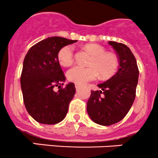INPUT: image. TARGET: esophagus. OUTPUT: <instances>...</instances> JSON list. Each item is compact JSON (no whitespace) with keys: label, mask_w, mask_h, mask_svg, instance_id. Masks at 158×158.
Returning a JSON list of instances; mask_svg holds the SVG:
<instances>
[{"label":"esophagus","mask_w":158,"mask_h":158,"mask_svg":"<svg viewBox=\"0 0 158 158\" xmlns=\"http://www.w3.org/2000/svg\"><path fill=\"white\" fill-rule=\"evenodd\" d=\"M75 87H76V90H79V88H80V85H79V84H78V83H76V84H75Z\"/></svg>","instance_id":"esophagus-1"}]
</instances>
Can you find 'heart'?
<instances>
[{
  "label": "heart",
  "mask_w": 158,
  "mask_h": 158,
  "mask_svg": "<svg viewBox=\"0 0 158 158\" xmlns=\"http://www.w3.org/2000/svg\"><path fill=\"white\" fill-rule=\"evenodd\" d=\"M85 49L93 55L89 62L90 66H73L68 70L67 77L72 82L78 84L86 83L95 80L98 75L102 77L108 78L112 76L118 66L117 56L111 52H106V49L96 44H89L85 46ZM58 59L60 64L64 66H69L74 59V50L72 46H66L60 50Z\"/></svg>",
  "instance_id": "1"
}]
</instances>
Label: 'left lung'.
<instances>
[{"instance_id":"left-lung-1","label":"left lung","mask_w":158,"mask_h":158,"mask_svg":"<svg viewBox=\"0 0 158 158\" xmlns=\"http://www.w3.org/2000/svg\"><path fill=\"white\" fill-rule=\"evenodd\" d=\"M117 52L119 66L117 73L98 86L101 90L91 91L87 102V112L95 123L108 126L125 117L135 98L138 82L136 59L126 45L109 41Z\"/></svg>"}]
</instances>
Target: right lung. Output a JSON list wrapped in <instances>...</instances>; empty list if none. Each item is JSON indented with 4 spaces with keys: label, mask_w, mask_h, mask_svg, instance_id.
Returning <instances> with one entry per match:
<instances>
[{
    "label": "right lung",
    "mask_w": 158,
    "mask_h": 158,
    "mask_svg": "<svg viewBox=\"0 0 158 158\" xmlns=\"http://www.w3.org/2000/svg\"><path fill=\"white\" fill-rule=\"evenodd\" d=\"M76 42L51 36L33 46L25 56L20 77L23 102L30 115L39 123L57 124L67 114L76 93L74 83L69 82L57 92L53 88L61 87L66 80L59 63V52Z\"/></svg>",
    "instance_id": "right-lung-1"
}]
</instances>
